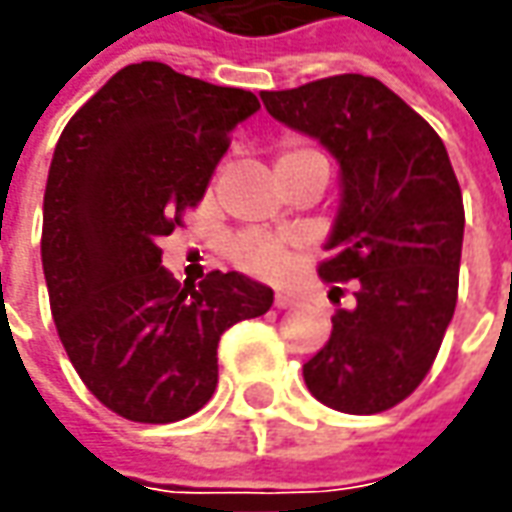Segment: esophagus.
I'll return each instance as SVG.
<instances>
[{"label":"esophagus","instance_id":"esophagus-1","mask_svg":"<svg viewBox=\"0 0 512 512\" xmlns=\"http://www.w3.org/2000/svg\"><path fill=\"white\" fill-rule=\"evenodd\" d=\"M274 305H277V308H291V305H294V297L285 294V291H277V294H274Z\"/></svg>","mask_w":512,"mask_h":512}]
</instances>
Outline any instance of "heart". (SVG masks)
<instances>
[{
  "label": "heart",
  "mask_w": 512,
  "mask_h": 512,
  "mask_svg": "<svg viewBox=\"0 0 512 512\" xmlns=\"http://www.w3.org/2000/svg\"><path fill=\"white\" fill-rule=\"evenodd\" d=\"M305 154V151H288V154L280 156V162L291 159V156ZM277 162V165H280ZM229 257L241 266V269L252 271V274H260V277H274L280 274L285 266V252L269 238L263 235H241L235 238L232 246H229Z\"/></svg>",
  "instance_id": "1"
}]
</instances>
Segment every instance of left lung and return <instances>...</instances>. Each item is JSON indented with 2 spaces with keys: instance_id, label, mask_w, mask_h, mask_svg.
I'll return each mask as SVG.
<instances>
[{
  "instance_id": "8db88e82",
  "label": "left lung",
  "mask_w": 512,
  "mask_h": 512,
  "mask_svg": "<svg viewBox=\"0 0 512 512\" xmlns=\"http://www.w3.org/2000/svg\"><path fill=\"white\" fill-rule=\"evenodd\" d=\"M260 100L336 159L339 210L319 274L358 280L353 308L333 314L328 344L302 378L316 401L347 415L392 409L426 378L457 305L465 210L446 145L367 75L260 92Z\"/></svg>"
}]
</instances>
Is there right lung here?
<instances>
[{
  "label": "right lung",
  "instance_id": "right-lung-1",
  "mask_svg": "<svg viewBox=\"0 0 512 512\" xmlns=\"http://www.w3.org/2000/svg\"><path fill=\"white\" fill-rule=\"evenodd\" d=\"M257 109L246 89L142 61L86 100L55 145L41 229L52 319L83 384L125 420L198 412L218 384L221 333L274 302L241 271L179 288L159 249Z\"/></svg>",
  "mask_w": 512,
  "mask_h": 512
}]
</instances>
